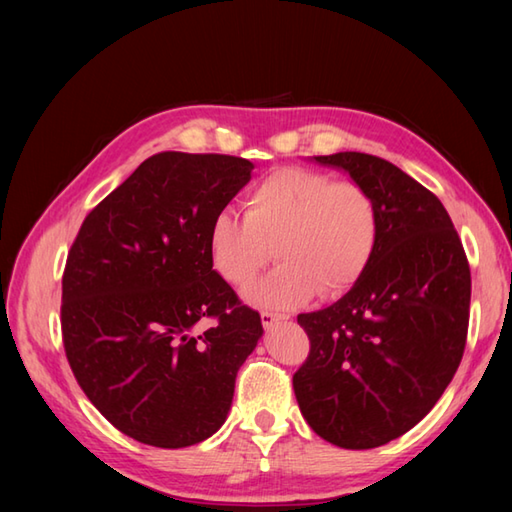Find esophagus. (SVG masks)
Listing matches in <instances>:
<instances>
[{
	"mask_svg": "<svg viewBox=\"0 0 512 512\" xmlns=\"http://www.w3.org/2000/svg\"><path fill=\"white\" fill-rule=\"evenodd\" d=\"M285 316L281 314H275V312H261V323H264V327H272L275 323H279V320H283Z\"/></svg>",
	"mask_w": 512,
	"mask_h": 512,
	"instance_id": "1",
	"label": "esophagus"
}]
</instances>
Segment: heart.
Wrapping results in <instances>:
<instances>
[{
  "mask_svg": "<svg viewBox=\"0 0 512 512\" xmlns=\"http://www.w3.org/2000/svg\"><path fill=\"white\" fill-rule=\"evenodd\" d=\"M244 218L222 211L209 229V257L218 275L246 290L275 255L281 266L251 290L257 305L292 310L353 288L379 237L373 194L355 181L301 165H283L248 189Z\"/></svg>",
  "mask_w": 512,
  "mask_h": 512,
  "instance_id": "1",
  "label": "heart"
}]
</instances>
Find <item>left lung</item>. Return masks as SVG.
Wrapping results in <instances>:
<instances>
[{"label":"left lung","instance_id":"obj_1","mask_svg":"<svg viewBox=\"0 0 512 512\" xmlns=\"http://www.w3.org/2000/svg\"><path fill=\"white\" fill-rule=\"evenodd\" d=\"M316 161L373 194L379 237L340 301L296 318L310 353L292 386L320 438L371 449L412 430L449 386L467 344L471 270L443 202L397 165L364 152Z\"/></svg>","mask_w":512,"mask_h":512}]
</instances>
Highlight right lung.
Returning a JSON list of instances; mask_svg holds the SVG:
<instances>
[{
  "label": "right lung",
  "mask_w": 512,
  "mask_h": 512,
  "mask_svg": "<svg viewBox=\"0 0 512 512\" xmlns=\"http://www.w3.org/2000/svg\"><path fill=\"white\" fill-rule=\"evenodd\" d=\"M251 170L231 154H152L87 213L67 253V362L102 417L144 445L218 432L264 334L209 257L211 222Z\"/></svg>",
  "instance_id": "right-lung-1"
}]
</instances>
